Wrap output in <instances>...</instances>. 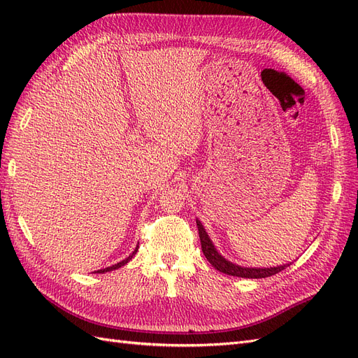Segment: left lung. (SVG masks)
I'll use <instances>...</instances> for the list:
<instances>
[{
  "label": "left lung",
  "mask_w": 358,
  "mask_h": 358,
  "mask_svg": "<svg viewBox=\"0 0 358 358\" xmlns=\"http://www.w3.org/2000/svg\"><path fill=\"white\" fill-rule=\"evenodd\" d=\"M197 227H199V234H200V242H201V251L204 254V257L208 258V262L220 272L225 273V275H231V276H239V278H249V279H259V278H268L273 276L279 272H282L285 267H288L289 264L285 266H278V267H270V268H251V267H241L236 266L230 262H227L224 257H221L216 251L215 246L212 245L208 233H206L204 227L201 225V222L197 220Z\"/></svg>",
  "instance_id": "1"
}]
</instances>
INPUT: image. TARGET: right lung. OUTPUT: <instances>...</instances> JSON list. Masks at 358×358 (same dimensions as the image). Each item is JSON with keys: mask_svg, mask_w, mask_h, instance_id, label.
<instances>
[{"mask_svg": "<svg viewBox=\"0 0 358 358\" xmlns=\"http://www.w3.org/2000/svg\"><path fill=\"white\" fill-rule=\"evenodd\" d=\"M138 248V246H137ZM137 252V249H136V251L131 254V255H129L128 258H125V259H122V262L121 263H117V264H115V266H112V267H106V268H101V270H96V272L95 273H104V272H110V270H115V268H119V267H122L124 264H127L128 262H129V259H131L133 258V255Z\"/></svg>", "mask_w": 358, "mask_h": 358, "instance_id": "1", "label": "right lung"}]
</instances>
